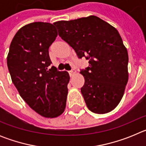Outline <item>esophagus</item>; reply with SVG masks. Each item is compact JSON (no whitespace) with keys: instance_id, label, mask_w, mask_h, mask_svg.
<instances>
[{"instance_id":"esophagus-1","label":"esophagus","mask_w":146,"mask_h":146,"mask_svg":"<svg viewBox=\"0 0 146 146\" xmlns=\"http://www.w3.org/2000/svg\"><path fill=\"white\" fill-rule=\"evenodd\" d=\"M69 74H70L71 76L72 75H73V74H74L76 73V70L75 69H72V70H70L69 71Z\"/></svg>"}]
</instances>
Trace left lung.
<instances>
[{"label":"left lung","instance_id":"1","mask_svg":"<svg viewBox=\"0 0 146 146\" xmlns=\"http://www.w3.org/2000/svg\"><path fill=\"white\" fill-rule=\"evenodd\" d=\"M54 25L77 56L89 60V66L80 72L85 78L81 93L88 108L97 114L113 110L129 79L128 52L116 28L94 15Z\"/></svg>","mask_w":146,"mask_h":146}]
</instances>
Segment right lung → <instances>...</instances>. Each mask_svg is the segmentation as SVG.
<instances>
[{
	"mask_svg": "<svg viewBox=\"0 0 146 146\" xmlns=\"http://www.w3.org/2000/svg\"><path fill=\"white\" fill-rule=\"evenodd\" d=\"M53 24L35 22L22 27L11 42L7 66L20 96L45 118H56L64 112L69 74L51 64L49 47L57 37Z\"/></svg>",
	"mask_w": 146,
	"mask_h": 146,
	"instance_id": "add662e5",
	"label": "right lung"
}]
</instances>
